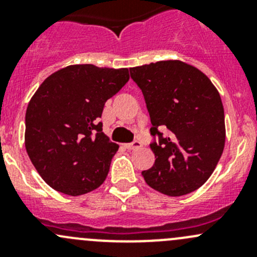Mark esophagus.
<instances>
[{
	"instance_id": "esophagus-1",
	"label": "esophagus",
	"mask_w": 257,
	"mask_h": 257,
	"mask_svg": "<svg viewBox=\"0 0 257 257\" xmlns=\"http://www.w3.org/2000/svg\"><path fill=\"white\" fill-rule=\"evenodd\" d=\"M142 147V143L141 142H133V143H131V144H125V148L126 149H129V150H137V149H139V148Z\"/></svg>"
}]
</instances>
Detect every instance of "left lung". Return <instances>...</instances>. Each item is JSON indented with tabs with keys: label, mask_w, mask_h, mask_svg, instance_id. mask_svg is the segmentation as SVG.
Segmentation results:
<instances>
[{
	"label": "left lung",
	"mask_w": 257,
	"mask_h": 257,
	"mask_svg": "<svg viewBox=\"0 0 257 257\" xmlns=\"http://www.w3.org/2000/svg\"><path fill=\"white\" fill-rule=\"evenodd\" d=\"M152 121L150 145L155 163L142 172L148 185L169 196H181L204 185L225 147L221 98L208 77L191 64L168 59L131 68ZM159 128H168L165 139Z\"/></svg>",
	"instance_id": "1"
}]
</instances>
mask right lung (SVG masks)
<instances>
[{
	"label": "right lung",
	"mask_w": 257,
	"mask_h": 257,
	"mask_svg": "<svg viewBox=\"0 0 257 257\" xmlns=\"http://www.w3.org/2000/svg\"><path fill=\"white\" fill-rule=\"evenodd\" d=\"M129 80L128 68L72 64L38 87L26 110L25 145L38 174L71 196L99 188L119 145L102 132L103 108Z\"/></svg>",
	"instance_id": "obj_1"
}]
</instances>
